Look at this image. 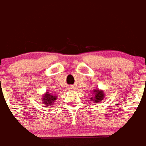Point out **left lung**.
Returning <instances> with one entry per match:
<instances>
[{
	"mask_svg": "<svg viewBox=\"0 0 146 146\" xmlns=\"http://www.w3.org/2000/svg\"><path fill=\"white\" fill-rule=\"evenodd\" d=\"M92 94L94 95L91 97V101L94 102V103H99L104 98V93L99 89H94Z\"/></svg>",
	"mask_w": 146,
	"mask_h": 146,
	"instance_id": "1",
	"label": "left lung"
}]
</instances>
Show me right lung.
Wrapping results in <instances>:
<instances>
[{
  "instance_id": "right-lung-1",
  "label": "right lung",
  "mask_w": 146,
  "mask_h": 146,
  "mask_svg": "<svg viewBox=\"0 0 146 146\" xmlns=\"http://www.w3.org/2000/svg\"><path fill=\"white\" fill-rule=\"evenodd\" d=\"M58 96L56 95L51 94L49 91L44 94L42 99V103L44 105H46V107H51V105H53L55 104V100L57 99Z\"/></svg>"
}]
</instances>
